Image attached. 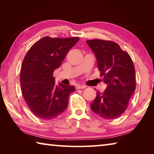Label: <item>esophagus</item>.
<instances>
[{
	"instance_id": "1",
	"label": "esophagus",
	"mask_w": 154,
	"mask_h": 154,
	"mask_svg": "<svg viewBox=\"0 0 154 154\" xmlns=\"http://www.w3.org/2000/svg\"><path fill=\"white\" fill-rule=\"evenodd\" d=\"M85 85H77L76 86H75V88H76L77 90L78 89H83V88H85Z\"/></svg>"
}]
</instances>
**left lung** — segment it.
I'll return each mask as SVG.
<instances>
[{"label":"left lung","instance_id":"1","mask_svg":"<svg viewBox=\"0 0 154 154\" xmlns=\"http://www.w3.org/2000/svg\"><path fill=\"white\" fill-rule=\"evenodd\" d=\"M94 54L106 89L96 92L91 109L101 118L113 119L126 111L136 88L135 69L131 58L118 43L100 39L88 40Z\"/></svg>","mask_w":154,"mask_h":154}]
</instances>
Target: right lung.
Wrapping results in <instances>:
<instances>
[{"instance_id": "add662e5", "label": "right lung", "mask_w": 154, "mask_h": 154, "mask_svg": "<svg viewBox=\"0 0 154 154\" xmlns=\"http://www.w3.org/2000/svg\"><path fill=\"white\" fill-rule=\"evenodd\" d=\"M79 38L45 36L31 47L20 73L22 93L33 114L41 119L56 118L66 110L73 85H57L53 72L58 69Z\"/></svg>"}]
</instances>
